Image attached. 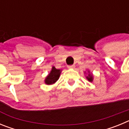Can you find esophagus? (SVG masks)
I'll return each instance as SVG.
<instances>
[{
  "label": "esophagus",
  "instance_id": "obj_1",
  "mask_svg": "<svg viewBox=\"0 0 129 129\" xmlns=\"http://www.w3.org/2000/svg\"><path fill=\"white\" fill-rule=\"evenodd\" d=\"M68 68H70V69H72V68H74L75 65L74 64H73V65H69V66H68Z\"/></svg>",
  "mask_w": 129,
  "mask_h": 129
}]
</instances>
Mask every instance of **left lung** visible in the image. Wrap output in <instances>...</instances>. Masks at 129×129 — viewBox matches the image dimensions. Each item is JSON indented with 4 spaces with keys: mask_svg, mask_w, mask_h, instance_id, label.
<instances>
[{
    "mask_svg": "<svg viewBox=\"0 0 129 129\" xmlns=\"http://www.w3.org/2000/svg\"><path fill=\"white\" fill-rule=\"evenodd\" d=\"M86 78L88 79V80L89 81H92V80H93V77H92V76L91 74H88V76H87Z\"/></svg>",
    "mask_w": 129,
    "mask_h": 129,
    "instance_id": "1",
    "label": "left lung"
}]
</instances>
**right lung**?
<instances>
[{
	"label": "right lung",
	"mask_w": 129,
	"mask_h": 129,
	"mask_svg": "<svg viewBox=\"0 0 129 129\" xmlns=\"http://www.w3.org/2000/svg\"><path fill=\"white\" fill-rule=\"evenodd\" d=\"M61 74V70L56 69L54 67H52V71L49 74L45 79V83L47 85H52L55 83L59 79V76Z\"/></svg>",
	"instance_id": "1"
}]
</instances>
